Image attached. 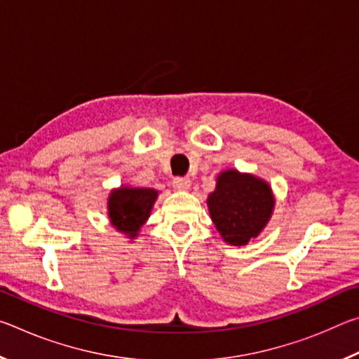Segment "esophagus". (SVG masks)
Here are the masks:
<instances>
[{
  "instance_id": "1",
  "label": "esophagus",
  "mask_w": 359,
  "mask_h": 359,
  "mask_svg": "<svg viewBox=\"0 0 359 359\" xmlns=\"http://www.w3.org/2000/svg\"><path fill=\"white\" fill-rule=\"evenodd\" d=\"M191 185V180L188 177H175L172 180V187L177 188V190H188Z\"/></svg>"
}]
</instances>
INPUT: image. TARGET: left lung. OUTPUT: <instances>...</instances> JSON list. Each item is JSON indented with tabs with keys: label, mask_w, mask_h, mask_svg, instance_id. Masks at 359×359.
<instances>
[{
	"label": "left lung",
	"mask_w": 359,
	"mask_h": 359,
	"mask_svg": "<svg viewBox=\"0 0 359 359\" xmlns=\"http://www.w3.org/2000/svg\"><path fill=\"white\" fill-rule=\"evenodd\" d=\"M208 205L222 238L231 245H245L269 222L274 199L264 180L238 171H224L218 175Z\"/></svg>",
	"instance_id": "1"
}]
</instances>
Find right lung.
<instances>
[{"label":"right lung","mask_w":359,"mask_h":359,"mask_svg":"<svg viewBox=\"0 0 359 359\" xmlns=\"http://www.w3.org/2000/svg\"><path fill=\"white\" fill-rule=\"evenodd\" d=\"M158 191L151 188H120L109 196V217L112 224L130 238H136L139 228L150 215Z\"/></svg>","instance_id":"1"}]
</instances>
